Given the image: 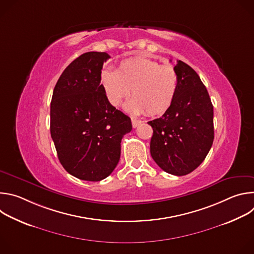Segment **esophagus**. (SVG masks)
<instances>
[{
	"instance_id": "esophagus-1",
	"label": "esophagus",
	"mask_w": 254,
	"mask_h": 254,
	"mask_svg": "<svg viewBox=\"0 0 254 254\" xmlns=\"http://www.w3.org/2000/svg\"><path fill=\"white\" fill-rule=\"evenodd\" d=\"M141 122L140 121H138V120H136V119H131V125H132V127H138V125L140 124Z\"/></svg>"
}]
</instances>
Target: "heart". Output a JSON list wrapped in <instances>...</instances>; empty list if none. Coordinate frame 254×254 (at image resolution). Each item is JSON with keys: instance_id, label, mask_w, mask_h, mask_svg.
<instances>
[{"instance_id": "heart-1", "label": "heart", "mask_w": 254, "mask_h": 254, "mask_svg": "<svg viewBox=\"0 0 254 254\" xmlns=\"http://www.w3.org/2000/svg\"><path fill=\"white\" fill-rule=\"evenodd\" d=\"M100 83L112 105H120L131 89L133 97L127 101L125 110L132 115L147 112V115L155 117L166 113L173 104L179 77L171 65H162L144 57H132L123 60L117 70H102Z\"/></svg>"}]
</instances>
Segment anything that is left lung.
Listing matches in <instances>:
<instances>
[{
  "instance_id": "left-lung-1",
  "label": "left lung",
  "mask_w": 254,
  "mask_h": 254,
  "mask_svg": "<svg viewBox=\"0 0 254 254\" xmlns=\"http://www.w3.org/2000/svg\"><path fill=\"white\" fill-rule=\"evenodd\" d=\"M179 88L169 110L149 122L153 127L151 155L165 172L184 176L205 160L214 139L213 105L196 71L177 60Z\"/></svg>"
}]
</instances>
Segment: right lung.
<instances>
[{
    "instance_id": "1",
    "label": "right lung",
    "mask_w": 254,
    "mask_h": 254,
    "mask_svg": "<svg viewBox=\"0 0 254 254\" xmlns=\"http://www.w3.org/2000/svg\"><path fill=\"white\" fill-rule=\"evenodd\" d=\"M105 52H87L62 72L50 105V132L63 168L80 180L110 176L121 158L130 119L113 106L100 83Z\"/></svg>"
}]
</instances>
